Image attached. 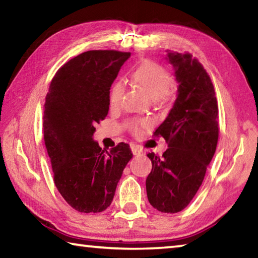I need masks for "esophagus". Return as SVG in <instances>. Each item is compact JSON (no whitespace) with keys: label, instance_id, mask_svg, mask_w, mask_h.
<instances>
[{"label":"esophagus","instance_id":"34e87169","mask_svg":"<svg viewBox=\"0 0 258 258\" xmlns=\"http://www.w3.org/2000/svg\"><path fill=\"white\" fill-rule=\"evenodd\" d=\"M132 152H133L134 156H143V155H145L143 150H141L138 147H132Z\"/></svg>","mask_w":258,"mask_h":258}]
</instances>
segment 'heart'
<instances>
[{
    "label": "heart",
    "instance_id": "b5f03b06",
    "mask_svg": "<svg viewBox=\"0 0 258 258\" xmlns=\"http://www.w3.org/2000/svg\"><path fill=\"white\" fill-rule=\"evenodd\" d=\"M132 80L145 91L148 97L157 101H166L172 93V83L166 69L154 61H145L132 73ZM124 94V85L116 82L111 86L109 101L112 107L118 106ZM146 121H134L130 124L134 133H139L140 128L145 126Z\"/></svg>",
    "mask_w": 258,
    "mask_h": 258
}]
</instances>
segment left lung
<instances>
[{
    "mask_svg": "<svg viewBox=\"0 0 258 258\" xmlns=\"http://www.w3.org/2000/svg\"><path fill=\"white\" fill-rule=\"evenodd\" d=\"M177 93L168 116L156 130L168 142L163 157L148 154L152 169L146 187L151 206L178 213L194 199L204 181L218 140V107L213 83L202 63L189 53L167 51Z\"/></svg>",
    "mask_w": 258,
    "mask_h": 258,
    "instance_id": "obj_1",
    "label": "left lung"
}]
</instances>
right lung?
Listing matches in <instances>:
<instances>
[{
	"label": "right lung",
	"instance_id": "obj_1",
	"mask_svg": "<svg viewBox=\"0 0 258 258\" xmlns=\"http://www.w3.org/2000/svg\"><path fill=\"white\" fill-rule=\"evenodd\" d=\"M130 56L128 52H84L55 73L46 94L43 130L55 186L81 213L110 206L133 157L127 143L108 152L93 140L94 125L108 115L111 84Z\"/></svg>",
	"mask_w": 258,
	"mask_h": 258
}]
</instances>
